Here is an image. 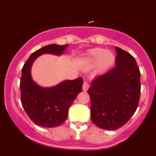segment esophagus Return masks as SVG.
<instances>
[{"label":"esophagus","mask_w":156,"mask_h":156,"mask_svg":"<svg viewBox=\"0 0 156 156\" xmlns=\"http://www.w3.org/2000/svg\"><path fill=\"white\" fill-rule=\"evenodd\" d=\"M88 88H89V84H88V83L84 81L83 82V90H84V91H87L88 90Z\"/></svg>","instance_id":"obj_1"}]
</instances>
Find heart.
I'll return each instance as SVG.
<instances>
[{
    "instance_id": "obj_1",
    "label": "heart",
    "mask_w": 156,
    "mask_h": 156,
    "mask_svg": "<svg viewBox=\"0 0 156 156\" xmlns=\"http://www.w3.org/2000/svg\"><path fill=\"white\" fill-rule=\"evenodd\" d=\"M115 62V56L109 51H105L101 48H94L88 52L85 58L83 67L86 70H90L98 64V70L105 72L109 69Z\"/></svg>"
}]
</instances>
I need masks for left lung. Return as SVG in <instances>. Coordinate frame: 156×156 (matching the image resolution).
I'll use <instances>...</instances> for the list:
<instances>
[{
	"label": "left lung",
	"instance_id": "8db88e82",
	"mask_svg": "<svg viewBox=\"0 0 156 156\" xmlns=\"http://www.w3.org/2000/svg\"><path fill=\"white\" fill-rule=\"evenodd\" d=\"M115 67L96 77L87 92L94 124L108 130L122 126L134 114L140 94V73L134 58L115 47Z\"/></svg>",
	"mask_w": 156,
	"mask_h": 156
}]
</instances>
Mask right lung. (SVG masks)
Listing matches in <instances>:
<instances>
[{"instance_id":"right-lung-1","label":"right lung","mask_w":156,"mask_h":156,"mask_svg":"<svg viewBox=\"0 0 156 156\" xmlns=\"http://www.w3.org/2000/svg\"><path fill=\"white\" fill-rule=\"evenodd\" d=\"M68 44H49L32 54L22 69L20 80L21 102L25 112L36 125L42 127H55L65 122L70 105L82 91L83 79L65 80L51 87H43L31 76L33 62L44 54L61 55Z\"/></svg>"}]
</instances>
